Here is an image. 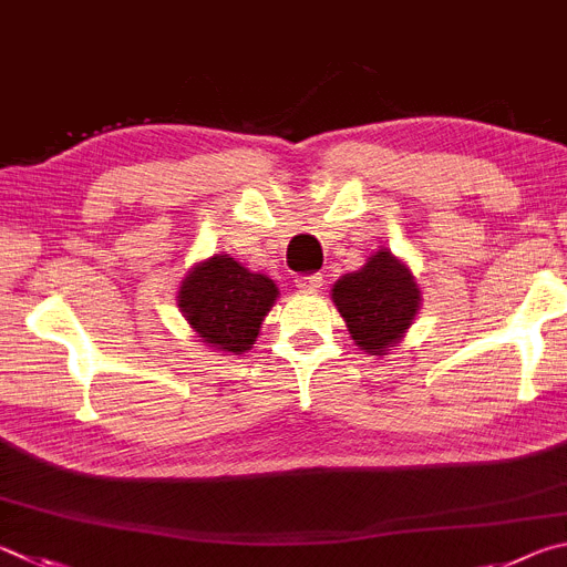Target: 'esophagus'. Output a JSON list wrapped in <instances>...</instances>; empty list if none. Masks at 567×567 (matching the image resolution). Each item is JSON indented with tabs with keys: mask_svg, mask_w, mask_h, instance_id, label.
<instances>
[{
	"mask_svg": "<svg viewBox=\"0 0 567 567\" xmlns=\"http://www.w3.org/2000/svg\"><path fill=\"white\" fill-rule=\"evenodd\" d=\"M297 287H300L302 292H317L319 287H322V275L312 272V275H297Z\"/></svg>",
	"mask_w": 567,
	"mask_h": 567,
	"instance_id": "34e87169",
	"label": "esophagus"
}]
</instances>
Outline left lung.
<instances>
[{
    "instance_id": "left-lung-1",
    "label": "left lung",
    "mask_w": 567,
    "mask_h": 567,
    "mask_svg": "<svg viewBox=\"0 0 567 567\" xmlns=\"http://www.w3.org/2000/svg\"><path fill=\"white\" fill-rule=\"evenodd\" d=\"M332 302L357 347L369 354H386L414 322L421 292L409 267L389 250H379L362 270L339 277Z\"/></svg>"
}]
</instances>
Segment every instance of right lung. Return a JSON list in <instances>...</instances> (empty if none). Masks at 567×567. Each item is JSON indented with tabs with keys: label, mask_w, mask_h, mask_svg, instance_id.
<instances>
[{
	"label": "right lung",
	"mask_w": 567,
	"mask_h": 567,
	"mask_svg": "<svg viewBox=\"0 0 567 567\" xmlns=\"http://www.w3.org/2000/svg\"><path fill=\"white\" fill-rule=\"evenodd\" d=\"M277 295L267 275L250 272L230 255H213L185 275L178 307L205 344L240 354L255 344Z\"/></svg>",
	"instance_id": "add662e5"
}]
</instances>
